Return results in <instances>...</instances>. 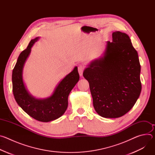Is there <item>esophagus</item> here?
<instances>
[{
  "label": "esophagus",
  "instance_id": "34e87169",
  "mask_svg": "<svg viewBox=\"0 0 155 155\" xmlns=\"http://www.w3.org/2000/svg\"><path fill=\"white\" fill-rule=\"evenodd\" d=\"M84 67L83 65H78V73L80 74V76H82L83 75V72L84 71Z\"/></svg>",
  "mask_w": 155,
  "mask_h": 155
}]
</instances>
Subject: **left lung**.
I'll return each instance as SVG.
<instances>
[{"label": "left lung", "instance_id": "1", "mask_svg": "<svg viewBox=\"0 0 155 155\" xmlns=\"http://www.w3.org/2000/svg\"><path fill=\"white\" fill-rule=\"evenodd\" d=\"M107 41L104 56L92 61L83 72L90 84L93 105L104 118L123 116L138 99L142 84L138 53L129 37L120 31Z\"/></svg>", "mask_w": 155, "mask_h": 155}]
</instances>
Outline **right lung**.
Listing matches in <instances>:
<instances>
[{"instance_id": "add662e5", "label": "right lung", "mask_w": 155, "mask_h": 155, "mask_svg": "<svg viewBox=\"0 0 155 155\" xmlns=\"http://www.w3.org/2000/svg\"><path fill=\"white\" fill-rule=\"evenodd\" d=\"M38 37L31 40L26 50L19 54L12 72L13 93L17 104L36 120L49 122L61 117L68 106V96L78 81L77 67L66 75L56 87L53 94L45 99H37L29 94L23 83L22 72L25 62Z\"/></svg>"}]
</instances>
